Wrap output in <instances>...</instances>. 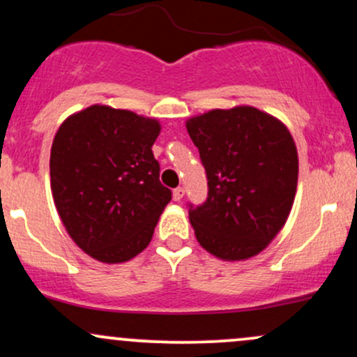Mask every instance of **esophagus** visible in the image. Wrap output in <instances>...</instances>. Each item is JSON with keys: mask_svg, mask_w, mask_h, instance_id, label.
<instances>
[{"mask_svg": "<svg viewBox=\"0 0 357 357\" xmlns=\"http://www.w3.org/2000/svg\"><path fill=\"white\" fill-rule=\"evenodd\" d=\"M183 196H184V188H176V190L173 191V198H174V202H181L183 199Z\"/></svg>", "mask_w": 357, "mask_h": 357, "instance_id": "34e87169", "label": "esophagus"}]
</instances>
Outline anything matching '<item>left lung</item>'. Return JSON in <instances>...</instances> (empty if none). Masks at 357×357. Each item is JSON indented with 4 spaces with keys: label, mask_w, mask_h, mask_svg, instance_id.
Instances as JSON below:
<instances>
[{
    "label": "left lung",
    "mask_w": 357,
    "mask_h": 357,
    "mask_svg": "<svg viewBox=\"0 0 357 357\" xmlns=\"http://www.w3.org/2000/svg\"><path fill=\"white\" fill-rule=\"evenodd\" d=\"M206 171L208 198L190 203L199 245L223 260H245L275 238L292 210L298 158L289 129L241 105L186 122Z\"/></svg>",
    "instance_id": "1"
}]
</instances>
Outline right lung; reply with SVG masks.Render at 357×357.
Wrapping results in <instances>:
<instances>
[{"instance_id": "obj_1", "label": "right lung", "mask_w": 357, "mask_h": 357, "mask_svg": "<svg viewBox=\"0 0 357 357\" xmlns=\"http://www.w3.org/2000/svg\"><path fill=\"white\" fill-rule=\"evenodd\" d=\"M159 130L155 119L92 105L55 134L53 202L72 240L96 260L121 264L141 253L173 198L151 149Z\"/></svg>"}]
</instances>
